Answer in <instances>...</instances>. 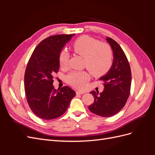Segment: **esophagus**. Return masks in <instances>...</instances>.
<instances>
[{
    "mask_svg": "<svg viewBox=\"0 0 155 155\" xmlns=\"http://www.w3.org/2000/svg\"><path fill=\"white\" fill-rule=\"evenodd\" d=\"M85 91H76L77 94H85Z\"/></svg>",
    "mask_w": 155,
    "mask_h": 155,
    "instance_id": "esophagus-1",
    "label": "esophagus"
}]
</instances>
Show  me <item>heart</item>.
Listing matches in <instances>:
<instances>
[{"label": "heart", "instance_id": "b5f03b06", "mask_svg": "<svg viewBox=\"0 0 155 155\" xmlns=\"http://www.w3.org/2000/svg\"><path fill=\"white\" fill-rule=\"evenodd\" d=\"M75 53L84 58V65L94 76H101L110 70L112 64V51L105 43L89 35L79 37L72 43ZM69 54L63 50L59 56V62L62 68L67 67ZM89 79L86 71H74L67 77V82L77 88H83Z\"/></svg>", "mask_w": 155, "mask_h": 155}]
</instances>
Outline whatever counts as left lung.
Instances as JSON below:
<instances>
[{"instance_id": "obj_1", "label": "left lung", "mask_w": 155, "mask_h": 155, "mask_svg": "<svg viewBox=\"0 0 155 155\" xmlns=\"http://www.w3.org/2000/svg\"><path fill=\"white\" fill-rule=\"evenodd\" d=\"M113 51L114 59L109 71L100 78L104 90L100 94L92 91L94 102L88 107L92 113L110 117L118 113L125 106L130 94L131 70L128 59L121 46L110 37L106 39Z\"/></svg>"}]
</instances>
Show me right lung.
I'll use <instances>...</instances> for the list:
<instances>
[{
	"mask_svg": "<svg viewBox=\"0 0 155 155\" xmlns=\"http://www.w3.org/2000/svg\"><path fill=\"white\" fill-rule=\"evenodd\" d=\"M71 35H55L37 46L27 64L25 74L26 100L32 112L40 118L52 120L63 115L76 96L65 86L56 90L54 76L59 69V56Z\"/></svg>",
	"mask_w": 155,
	"mask_h": 155,
	"instance_id": "obj_1",
	"label": "right lung"
}]
</instances>
